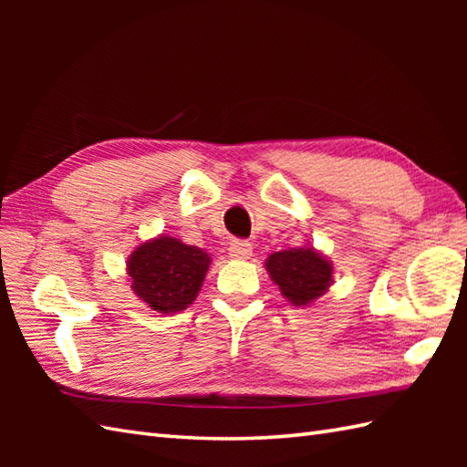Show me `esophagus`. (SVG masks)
<instances>
[{"label":"esophagus","mask_w":467,"mask_h":467,"mask_svg":"<svg viewBox=\"0 0 467 467\" xmlns=\"http://www.w3.org/2000/svg\"><path fill=\"white\" fill-rule=\"evenodd\" d=\"M228 253H231L233 259H251L253 244L244 239H234L228 246Z\"/></svg>","instance_id":"esophagus-1"}]
</instances>
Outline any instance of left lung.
<instances>
[{
  "label": "left lung",
  "mask_w": 467,
  "mask_h": 467,
  "mask_svg": "<svg viewBox=\"0 0 467 467\" xmlns=\"http://www.w3.org/2000/svg\"><path fill=\"white\" fill-rule=\"evenodd\" d=\"M265 265L285 299L295 306H305L319 299L333 281V265L313 246L273 253Z\"/></svg>",
  "instance_id": "obj_1"
}]
</instances>
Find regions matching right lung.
<instances>
[{"label":"right lung","mask_w":467,"mask_h":467,"mask_svg":"<svg viewBox=\"0 0 467 467\" xmlns=\"http://www.w3.org/2000/svg\"><path fill=\"white\" fill-rule=\"evenodd\" d=\"M211 256L174 236L148 241L128 259L132 289L158 313L184 311L201 291Z\"/></svg>","instance_id":"add662e5"}]
</instances>
